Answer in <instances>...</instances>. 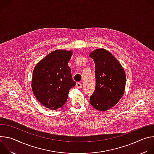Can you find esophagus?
I'll return each instance as SVG.
<instances>
[{"instance_id": "obj_1", "label": "esophagus", "mask_w": 154, "mask_h": 154, "mask_svg": "<svg viewBox=\"0 0 154 154\" xmlns=\"http://www.w3.org/2000/svg\"><path fill=\"white\" fill-rule=\"evenodd\" d=\"M76 87L78 88H82V84L80 82H77L76 83Z\"/></svg>"}]
</instances>
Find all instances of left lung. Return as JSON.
<instances>
[{"label": "left lung", "instance_id": "1", "mask_svg": "<svg viewBox=\"0 0 154 154\" xmlns=\"http://www.w3.org/2000/svg\"><path fill=\"white\" fill-rule=\"evenodd\" d=\"M90 56L95 63L96 74V88L90 103L104 112L114 106L123 96L125 74L119 62L104 49H96Z\"/></svg>", "mask_w": 154, "mask_h": 154}]
</instances>
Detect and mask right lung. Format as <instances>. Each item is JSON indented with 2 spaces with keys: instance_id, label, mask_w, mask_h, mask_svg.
<instances>
[{
  "instance_id": "obj_1",
  "label": "right lung",
  "mask_w": 154,
  "mask_h": 154,
  "mask_svg": "<svg viewBox=\"0 0 154 154\" xmlns=\"http://www.w3.org/2000/svg\"><path fill=\"white\" fill-rule=\"evenodd\" d=\"M72 51L56 50L36 65L33 72L32 88L37 100L51 109L61 107L67 101L73 80L68 66Z\"/></svg>"
}]
</instances>
